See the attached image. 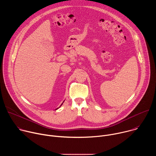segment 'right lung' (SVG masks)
Masks as SVG:
<instances>
[{
    "label": "right lung",
    "mask_w": 156,
    "mask_h": 156,
    "mask_svg": "<svg viewBox=\"0 0 156 156\" xmlns=\"http://www.w3.org/2000/svg\"><path fill=\"white\" fill-rule=\"evenodd\" d=\"M63 102H64V101H63ZM63 102H62V104H63ZM62 104H61V105H62ZM61 105H60V106H61ZM58 108H56V109H55V110H57V109H58Z\"/></svg>",
    "instance_id": "right-lung-1"
}]
</instances>
